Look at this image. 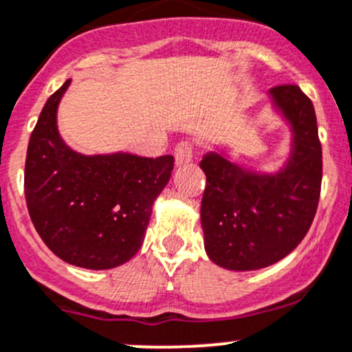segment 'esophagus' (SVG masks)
Returning <instances> with one entry per match:
<instances>
[{"label":"esophagus","instance_id":"34e87169","mask_svg":"<svg viewBox=\"0 0 352 352\" xmlns=\"http://www.w3.org/2000/svg\"><path fill=\"white\" fill-rule=\"evenodd\" d=\"M173 155H175V165L177 166L187 165L192 162V148L188 143H179L175 148V151H173Z\"/></svg>","mask_w":352,"mask_h":352}]
</instances>
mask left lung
<instances>
[{
	"instance_id": "8db88e82",
	"label": "left lung",
	"mask_w": 352,
	"mask_h": 352,
	"mask_svg": "<svg viewBox=\"0 0 352 352\" xmlns=\"http://www.w3.org/2000/svg\"><path fill=\"white\" fill-rule=\"evenodd\" d=\"M272 111L290 129V148L273 172L238 164L228 148L201 160V206L207 256L232 272H253L283 260L300 244L319 204L322 148L312 101L297 86L268 92Z\"/></svg>"
}]
</instances>
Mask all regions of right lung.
Returning a JSON list of instances; mask_svg holds the SVG:
<instances>
[{"mask_svg":"<svg viewBox=\"0 0 352 352\" xmlns=\"http://www.w3.org/2000/svg\"><path fill=\"white\" fill-rule=\"evenodd\" d=\"M70 79L47 99L28 142L25 197L32 223L55 256L79 268L109 270L142 248L153 202L168 184L173 157L129 151L84 155L57 124Z\"/></svg>","mask_w":352,"mask_h":352,"instance_id":"right-lung-1","label":"right lung"}]
</instances>
